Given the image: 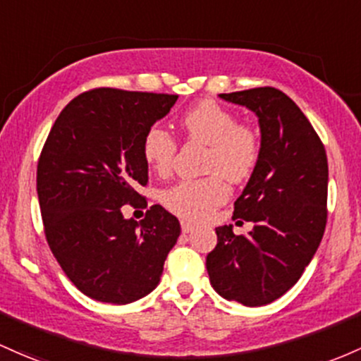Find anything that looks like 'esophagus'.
<instances>
[{
	"label": "esophagus",
	"instance_id": "esophagus-1",
	"mask_svg": "<svg viewBox=\"0 0 361 361\" xmlns=\"http://www.w3.org/2000/svg\"><path fill=\"white\" fill-rule=\"evenodd\" d=\"M193 229H195V226L192 223H188V221H181V231L183 233H192Z\"/></svg>",
	"mask_w": 361,
	"mask_h": 361
}]
</instances>
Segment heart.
I'll return each instance as SVG.
<instances>
[{"label": "heart", "instance_id": "b5f03b06", "mask_svg": "<svg viewBox=\"0 0 361 361\" xmlns=\"http://www.w3.org/2000/svg\"><path fill=\"white\" fill-rule=\"evenodd\" d=\"M185 140L207 147L200 180H183L161 193L166 211L187 221H202L224 204L231 183H245L255 173L262 156V137L257 126L238 123L233 111L216 101H202L190 108L180 120ZM178 144L159 125L149 126L142 138V156L159 176L171 173Z\"/></svg>", "mask_w": 361, "mask_h": 361}]
</instances>
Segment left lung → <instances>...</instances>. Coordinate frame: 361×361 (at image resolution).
Wrapping results in <instances>:
<instances>
[{"mask_svg":"<svg viewBox=\"0 0 361 361\" xmlns=\"http://www.w3.org/2000/svg\"><path fill=\"white\" fill-rule=\"evenodd\" d=\"M259 116L262 156L233 219L252 221L247 236L216 228L209 279L221 296L262 307L296 284L315 255L327 224V154L322 140L290 97L274 87L221 94Z\"/></svg>","mask_w":361,"mask_h":361,"instance_id":"8db88e82","label":"left lung"}]
</instances>
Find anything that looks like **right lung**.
<instances>
[{"label":"right lung","instance_id":"right-lung-1","mask_svg":"<svg viewBox=\"0 0 361 361\" xmlns=\"http://www.w3.org/2000/svg\"><path fill=\"white\" fill-rule=\"evenodd\" d=\"M176 94L97 87L71 99L51 126L37 162V195L46 241L63 272L84 295L126 305L159 284L181 228L159 204L142 221L123 205L147 199L142 138L169 113Z\"/></svg>","mask_w":361,"mask_h":361}]
</instances>
